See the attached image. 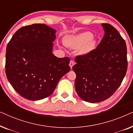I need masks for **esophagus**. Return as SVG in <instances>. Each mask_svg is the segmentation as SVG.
Returning <instances> with one entry per match:
<instances>
[{
  "label": "esophagus",
  "instance_id": "34e87169",
  "mask_svg": "<svg viewBox=\"0 0 133 133\" xmlns=\"http://www.w3.org/2000/svg\"><path fill=\"white\" fill-rule=\"evenodd\" d=\"M74 65V62L73 61H70V64H69V65H70V68L72 69V66H73V65Z\"/></svg>",
  "mask_w": 133,
  "mask_h": 133
}]
</instances>
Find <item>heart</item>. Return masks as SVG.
<instances>
[{"instance_id": "b5f03b06", "label": "heart", "mask_w": 133, "mask_h": 133, "mask_svg": "<svg viewBox=\"0 0 133 133\" xmlns=\"http://www.w3.org/2000/svg\"><path fill=\"white\" fill-rule=\"evenodd\" d=\"M93 35L90 32H84L76 36H67L64 40L66 46L72 48H79V53L87 54L94 50L96 41L92 39Z\"/></svg>"}]
</instances>
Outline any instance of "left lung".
Returning a JSON list of instances; mask_svg holds the SVG:
<instances>
[{
  "label": "left lung",
  "mask_w": 133,
  "mask_h": 133,
  "mask_svg": "<svg viewBox=\"0 0 133 133\" xmlns=\"http://www.w3.org/2000/svg\"><path fill=\"white\" fill-rule=\"evenodd\" d=\"M105 34L95 50L75 58V88L84 101L108 99L121 85L128 68L127 45L116 29L102 23Z\"/></svg>",
  "instance_id": "8db88e82"
}]
</instances>
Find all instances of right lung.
<instances>
[{"mask_svg":"<svg viewBox=\"0 0 133 133\" xmlns=\"http://www.w3.org/2000/svg\"><path fill=\"white\" fill-rule=\"evenodd\" d=\"M54 29L35 23L19 29L6 46L5 72L22 97L39 101L53 93L59 80L70 70V58L52 54Z\"/></svg>","mask_w":133,"mask_h":133,"instance_id":"right-lung-1","label":"right lung"}]
</instances>
